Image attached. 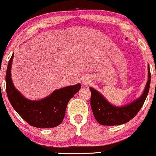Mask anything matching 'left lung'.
<instances>
[{
    "label": "left lung",
    "mask_w": 156,
    "mask_h": 156,
    "mask_svg": "<svg viewBox=\"0 0 156 156\" xmlns=\"http://www.w3.org/2000/svg\"><path fill=\"white\" fill-rule=\"evenodd\" d=\"M151 85V71L148 66V80L140 98L123 107H116L109 104L100 93L90 87V107L94 117L101 125L114 126L125 124L138 113L146 99Z\"/></svg>",
    "instance_id": "obj_1"
}]
</instances>
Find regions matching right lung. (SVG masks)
Listing matches in <instances>:
<instances>
[{
    "instance_id": "add662e5",
    "label": "right lung",
    "mask_w": 156,
    "mask_h": 156,
    "mask_svg": "<svg viewBox=\"0 0 156 156\" xmlns=\"http://www.w3.org/2000/svg\"><path fill=\"white\" fill-rule=\"evenodd\" d=\"M13 54L8 64L5 75V90L9 100L23 119L38 128L55 127L63 120L68 101L80 90V83L55 90L40 101H30L23 97L13 86L11 78V67Z\"/></svg>"
}]
</instances>
